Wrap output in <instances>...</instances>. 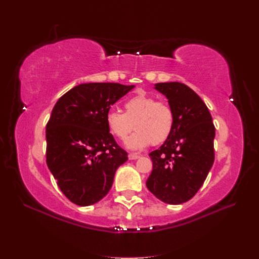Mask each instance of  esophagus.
Returning a JSON list of instances; mask_svg holds the SVG:
<instances>
[{
    "mask_svg": "<svg viewBox=\"0 0 259 259\" xmlns=\"http://www.w3.org/2000/svg\"><path fill=\"white\" fill-rule=\"evenodd\" d=\"M139 158V155L136 153H130L128 154V159L130 160H137Z\"/></svg>",
    "mask_w": 259,
    "mask_h": 259,
    "instance_id": "esophagus-1",
    "label": "esophagus"
}]
</instances>
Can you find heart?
<instances>
[{
  "mask_svg": "<svg viewBox=\"0 0 259 259\" xmlns=\"http://www.w3.org/2000/svg\"><path fill=\"white\" fill-rule=\"evenodd\" d=\"M125 112L110 109L106 113V124L111 134L125 140L130 133L136 132L127 140V147L140 150L150 144L159 145L170 136L174 128L175 115L165 101H156L154 97L139 94L124 104Z\"/></svg>",
  "mask_w": 259,
  "mask_h": 259,
  "instance_id": "1",
  "label": "heart"
}]
</instances>
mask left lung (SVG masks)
<instances>
[{
  "label": "left lung",
  "mask_w": 259,
  "mask_h": 259,
  "mask_svg": "<svg viewBox=\"0 0 259 259\" xmlns=\"http://www.w3.org/2000/svg\"><path fill=\"white\" fill-rule=\"evenodd\" d=\"M175 115L170 136L149 153L153 168L147 188L167 204H182L199 191L213 166L215 126L197 93L179 82L156 83Z\"/></svg>",
  "instance_id": "left-lung-1"
}]
</instances>
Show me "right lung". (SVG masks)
<instances>
[{"mask_svg":"<svg viewBox=\"0 0 259 259\" xmlns=\"http://www.w3.org/2000/svg\"><path fill=\"white\" fill-rule=\"evenodd\" d=\"M134 85L84 83L62 95L46 124V163L61 192L89 206L112 187L115 170L127 152L115 143L106 113Z\"/></svg>","mask_w":259,"mask_h":259,"instance_id":"1","label":"right lung"}]
</instances>
